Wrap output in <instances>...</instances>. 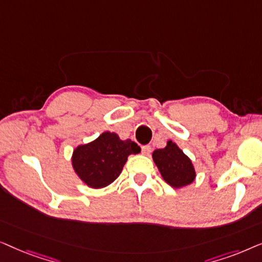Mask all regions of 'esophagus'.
<instances>
[{"label": "esophagus", "mask_w": 262, "mask_h": 262, "mask_svg": "<svg viewBox=\"0 0 262 262\" xmlns=\"http://www.w3.org/2000/svg\"><path fill=\"white\" fill-rule=\"evenodd\" d=\"M151 152V146L150 145H143L142 146V154L143 155H150Z\"/></svg>", "instance_id": "obj_1"}]
</instances>
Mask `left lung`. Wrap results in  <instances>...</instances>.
I'll use <instances>...</instances> for the list:
<instances>
[{
	"label": "left lung",
	"instance_id": "left-lung-1",
	"mask_svg": "<svg viewBox=\"0 0 262 262\" xmlns=\"http://www.w3.org/2000/svg\"><path fill=\"white\" fill-rule=\"evenodd\" d=\"M152 159L164 181L171 187H184L194 180L195 171L191 160L171 141L166 148L156 149Z\"/></svg>",
	"mask_w": 262,
	"mask_h": 262
}]
</instances>
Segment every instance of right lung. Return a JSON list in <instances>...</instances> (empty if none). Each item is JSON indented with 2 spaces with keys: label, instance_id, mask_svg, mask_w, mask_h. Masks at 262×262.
<instances>
[{
  "label": "right lung",
  "instance_id": "obj_1",
  "mask_svg": "<svg viewBox=\"0 0 262 262\" xmlns=\"http://www.w3.org/2000/svg\"><path fill=\"white\" fill-rule=\"evenodd\" d=\"M139 151L141 148L131 139L121 141L117 134L107 131L74 150L73 167L84 184L102 188L119 177L127 156Z\"/></svg>",
  "mask_w": 262,
  "mask_h": 262
}]
</instances>
